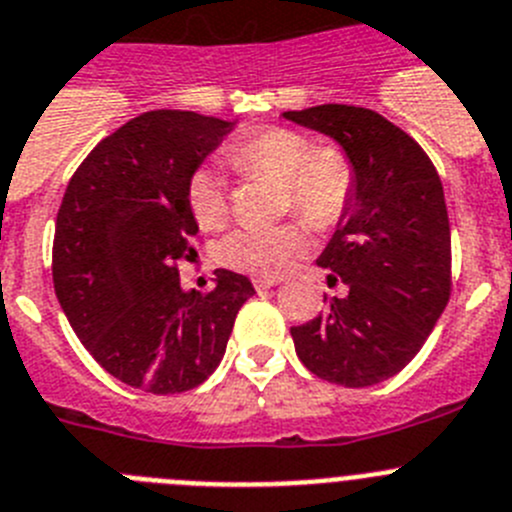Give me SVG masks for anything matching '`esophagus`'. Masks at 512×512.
Returning <instances> with one entry per match:
<instances>
[{"instance_id": "1", "label": "esophagus", "mask_w": 512, "mask_h": 512, "mask_svg": "<svg viewBox=\"0 0 512 512\" xmlns=\"http://www.w3.org/2000/svg\"><path fill=\"white\" fill-rule=\"evenodd\" d=\"M252 283H255L257 290H267V288H275L280 280L278 278H265V275H257V278H252Z\"/></svg>"}]
</instances>
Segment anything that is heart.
I'll return each mask as SVG.
<instances>
[{
  "mask_svg": "<svg viewBox=\"0 0 512 512\" xmlns=\"http://www.w3.org/2000/svg\"><path fill=\"white\" fill-rule=\"evenodd\" d=\"M232 163L242 173H262L285 183L288 204L316 229L334 227L349 209L354 170L339 150H313L306 135L285 127H267L232 147ZM188 206L204 229H219L229 216L227 183L211 165L193 170ZM311 239L296 222L278 227L247 224L219 242L216 257L227 267L252 275L278 278L306 257Z\"/></svg>",
  "mask_w": 512,
  "mask_h": 512,
  "instance_id": "heart-1",
  "label": "heart"
}]
</instances>
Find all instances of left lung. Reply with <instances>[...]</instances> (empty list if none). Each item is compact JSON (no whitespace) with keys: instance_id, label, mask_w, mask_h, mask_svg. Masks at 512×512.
<instances>
[{"instance_id":"left-lung-1","label":"left lung","mask_w":512,"mask_h":512,"mask_svg":"<svg viewBox=\"0 0 512 512\" xmlns=\"http://www.w3.org/2000/svg\"><path fill=\"white\" fill-rule=\"evenodd\" d=\"M339 142L354 170L349 209L321 252L347 283L326 311L290 336L316 377L370 388L418 354L451 293V232L444 188L421 145L372 109L347 104L283 112Z\"/></svg>"}]
</instances>
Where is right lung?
<instances>
[{
  "label": "right lung",
  "mask_w": 512,
  "mask_h": 512,
  "mask_svg": "<svg viewBox=\"0 0 512 512\" xmlns=\"http://www.w3.org/2000/svg\"><path fill=\"white\" fill-rule=\"evenodd\" d=\"M232 130L196 112H145L104 137L66 188L55 296L91 357L130 388L173 395L201 385L255 293L232 270H216L209 293L183 290L178 275L199 232L188 181Z\"/></svg>",
  "instance_id": "1"
}]
</instances>
